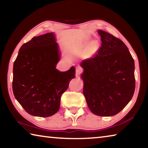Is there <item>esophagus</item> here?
I'll return each instance as SVG.
<instances>
[{"instance_id": "1", "label": "esophagus", "mask_w": 148, "mask_h": 148, "mask_svg": "<svg viewBox=\"0 0 148 148\" xmlns=\"http://www.w3.org/2000/svg\"><path fill=\"white\" fill-rule=\"evenodd\" d=\"M82 72V69L81 67H79V66L76 67V73L77 75H79L80 73H81Z\"/></svg>"}]
</instances>
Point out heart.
Masks as SVG:
<instances>
[{
    "label": "heart",
    "instance_id": "heart-1",
    "mask_svg": "<svg viewBox=\"0 0 148 148\" xmlns=\"http://www.w3.org/2000/svg\"><path fill=\"white\" fill-rule=\"evenodd\" d=\"M89 39H84L79 42V49L81 51H86L87 57H92L97 53L100 48L98 41L93 40L89 44Z\"/></svg>",
    "mask_w": 148,
    "mask_h": 148
}]
</instances>
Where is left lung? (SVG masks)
<instances>
[{"label":"left lung","instance_id":"left-lung-1","mask_svg":"<svg viewBox=\"0 0 148 148\" xmlns=\"http://www.w3.org/2000/svg\"><path fill=\"white\" fill-rule=\"evenodd\" d=\"M102 44L93 58L80 63L83 92L89 108L99 116H113L131 101L135 89L134 61L123 42L98 30Z\"/></svg>","mask_w":148,"mask_h":148}]
</instances>
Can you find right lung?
I'll return each instance as SVG.
<instances>
[{"label": "right lung", "mask_w": 148, "mask_h": 148, "mask_svg": "<svg viewBox=\"0 0 148 148\" xmlns=\"http://www.w3.org/2000/svg\"><path fill=\"white\" fill-rule=\"evenodd\" d=\"M56 34L34 36L22 45L13 67L12 89L15 98L33 116L46 117L58 112L62 94L76 76V69L61 72V59Z\"/></svg>", "instance_id": "1"}]
</instances>
